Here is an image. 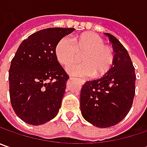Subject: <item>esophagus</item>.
<instances>
[{
    "instance_id": "obj_1",
    "label": "esophagus",
    "mask_w": 147,
    "mask_h": 147,
    "mask_svg": "<svg viewBox=\"0 0 147 147\" xmlns=\"http://www.w3.org/2000/svg\"><path fill=\"white\" fill-rule=\"evenodd\" d=\"M79 80H80V82H81L82 84H84V82H85L84 80H82V79H79Z\"/></svg>"
}]
</instances>
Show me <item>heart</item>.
<instances>
[{"instance_id": "b5f03b06", "label": "heart", "mask_w": 147, "mask_h": 147, "mask_svg": "<svg viewBox=\"0 0 147 147\" xmlns=\"http://www.w3.org/2000/svg\"><path fill=\"white\" fill-rule=\"evenodd\" d=\"M82 63H75L67 67L73 75L100 77L110 70L114 64L115 55L110 47L105 45L104 40L94 32H86L75 37H64L55 47V55L59 63L68 65L82 55Z\"/></svg>"}]
</instances>
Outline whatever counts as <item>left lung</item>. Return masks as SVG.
Instances as JSON below:
<instances>
[{
    "label": "left lung",
    "mask_w": 147,
    "mask_h": 147,
    "mask_svg": "<svg viewBox=\"0 0 147 147\" xmlns=\"http://www.w3.org/2000/svg\"><path fill=\"white\" fill-rule=\"evenodd\" d=\"M112 43L115 60L100 78L85 82L81 90L82 117L98 127H109L122 121L132 107L135 96V69L120 42L105 32Z\"/></svg>",
    "instance_id": "left-lung-1"
}]
</instances>
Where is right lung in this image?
<instances>
[{
    "mask_svg": "<svg viewBox=\"0 0 147 147\" xmlns=\"http://www.w3.org/2000/svg\"><path fill=\"white\" fill-rule=\"evenodd\" d=\"M74 28H49L20 45L9 71L13 110L24 122L41 125L57 115L69 75L59 65L55 47Z\"/></svg>",
    "mask_w": 147,
    "mask_h": 147,
    "instance_id": "obj_1",
    "label": "right lung"
}]
</instances>
